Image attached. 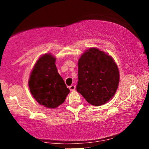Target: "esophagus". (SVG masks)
I'll return each instance as SVG.
<instances>
[{"label": "esophagus", "mask_w": 149, "mask_h": 149, "mask_svg": "<svg viewBox=\"0 0 149 149\" xmlns=\"http://www.w3.org/2000/svg\"><path fill=\"white\" fill-rule=\"evenodd\" d=\"M69 89L71 91H73V90H75V89H76V86H75L74 85H71L69 86Z\"/></svg>", "instance_id": "obj_1"}]
</instances>
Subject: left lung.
<instances>
[{
  "instance_id": "left-lung-1",
  "label": "left lung",
  "mask_w": 149,
  "mask_h": 149,
  "mask_svg": "<svg viewBox=\"0 0 149 149\" xmlns=\"http://www.w3.org/2000/svg\"><path fill=\"white\" fill-rule=\"evenodd\" d=\"M119 71L111 57L97 48H90L78 61L76 90L94 106L109 102L119 83Z\"/></svg>"
}]
</instances>
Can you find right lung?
<instances>
[{
	"label": "right lung",
	"instance_id": "add662e5",
	"mask_svg": "<svg viewBox=\"0 0 149 149\" xmlns=\"http://www.w3.org/2000/svg\"><path fill=\"white\" fill-rule=\"evenodd\" d=\"M55 60L49 54L42 56L34 66L29 81L31 93L35 100L49 109L62 104L70 92L58 73Z\"/></svg>",
	"mask_w": 149,
	"mask_h": 149
}]
</instances>
